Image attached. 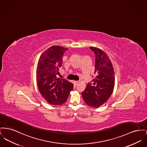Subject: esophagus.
I'll return each instance as SVG.
<instances>
[{
	"label": "esophagus",
	"mask_w": 147,
	"mask_h": 147,
	"mask_svg": "<svg viewBox=\"0 0 147 147\" xmlns=\"http://www.w3.org/2000/svg\"><path fill=\"white\" fill-rule=\"evenodd\" d=\"M73 83H74V84H75V86H77L79 82H78V81H74V82H73Z\"/></svg>",
	"instance_id": "1"
}]
</instances>
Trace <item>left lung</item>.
<instances>
[{
	"instance_id": "8db88e82",
	"label": "left lung",
	"mask_w": 147,
	"mask_h": 147,
	"mask_svg": "<svg viewBox=\"0 0 147 147\" xmlns=\"http://www.w3.org/2000/svg\"><path fill=\"white\" fill-rule=\"evenodd\" d=\"M95 54L96 78L88 83L82 93L85 103L98 108L105 103L112 95L115 85V76L112 63L108 55L101 49L90 47Z\"/></svg>"
}]
</instances>
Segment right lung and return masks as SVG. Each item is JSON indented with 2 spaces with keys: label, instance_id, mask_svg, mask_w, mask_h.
<instances>
[{
  "label": "right lung",
  "instance_id": "1",
  "mask_svg": "<svg viewBox=\"0 0 147 147\" xmlns=\"http://www.w3.org/2000/svg\"><path fill=\"white\" fill-rule=\"evenodd\" d=\"M67 48L53 45L42 54L38 61L36 77L38 89L45 100L53 105L66 102L73 84L57 77L61 67L63 56Z\"/></svg>",
  "mask_w": 147,
  "mask_h": 147
}]
</instances>
